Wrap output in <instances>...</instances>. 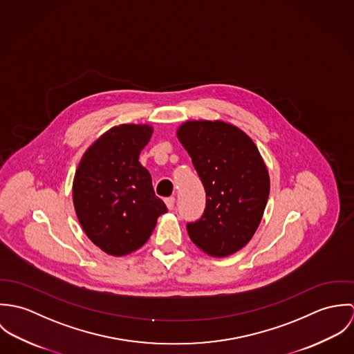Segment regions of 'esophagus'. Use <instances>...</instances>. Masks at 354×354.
I'll return each instance as SVG.
<instances>
[{
    "label": "esophagus",
    "instance_id": "esophagus-1",
    "mask_svg": "<svg viewBox=\"0 0 354 354\" xmlns=\"http://www.w3.org/2000/svg\"><path fill=\"white\" fill-rule=\"evenodd\" d=\"M165 203H166V207H167L169 209H173L174 203H176V199H174V198H167V199L165 201Z\"/></svg>",
    "mask_w": 354,
    "mask_h": 354
}]
</instances>
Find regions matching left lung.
Here are the masks:
<instances>
[{"instance_id": "obj_1", "label": "left lung", "mask_w": 354, "mask_h": 354, "mask_svg": "<svg viewBox=\"0 0 354 354\" xmlns=\"http://www.w3.org/2000/svg\"><path fill=\"white\" fill-rule=\"evenodd\" d=\"M177 138L192 158L205 189L202 218L187 225L192 243L212 257L244 248L260 225L270 176L252 139L222 120H191Z\"/></svg>"}]
</instances>
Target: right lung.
Here are the masks:
<instances>
[{"label":"right lung","mask_w":354,"mask_h":354,"mask_svg":"<svg viewBox=\"0 0 354 354\" xmlns=\"http://www.w3.org/2000/svg\"><path fill=\"white\" fill-rule=\"evenodd\" d=\"M152 132L149 124L113 127L86 150L76 169L72 198L77 219L107 254L142 248L158 216L167 211L155 196L150 171L139 162Z\"/></svg>","instance_id":"add662e5"}]
</instances>
